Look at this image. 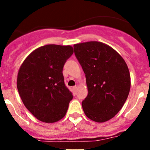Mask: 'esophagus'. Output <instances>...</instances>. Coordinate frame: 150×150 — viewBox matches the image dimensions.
I'll use <instances>...</instances> for the list:
<instances>
[{
  "instance_id": "34e87169",
  "label": "esophagus",
  "mask_w": 150,
  "mask_h": 150,
  "mask_svg": "<svg viewBox=\"0 0 150 150\" xmlns=\"http://www.w3.org/2000/svg\"><path fill=\"white\" fill-rule=\"evenodd\" d=\"M72 89H73V91H76V89H77V86H73V87H72Z\"/></svg>"
}]
</instances>
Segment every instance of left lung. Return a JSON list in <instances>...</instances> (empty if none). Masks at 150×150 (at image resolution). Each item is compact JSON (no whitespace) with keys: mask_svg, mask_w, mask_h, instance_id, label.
Wrapping results in <instances>:
<instances>
[{"mask_svg":"<svg viewBox=\"0 0 150 150\" xmlns=\"http://www.w3.org/2000/svg\"><path fill=\"white\" fill-rule=\"evenodd\" d=\"M73 47L88 91L82 102L85 115L95 122L107 121L117 114L128 98L131 88L128 66L115 50L102 42H86Z\"/></svg>","mask_w":150,"mask_h":150,"instance_id":"left-lung-1","label":"left lung"}]
</instances>
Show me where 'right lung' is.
<instances>
[{
	"label": "right lung",
	"mask_w": 150,
	"mask_h": 150,
	"mask_svg": "<svg viewBox=\"0 0 150 150\" xmlns=\"http://www.w3.org/2000/svg\"><path fill=\"white\" fill-rule=\"evenodd\" d=\"M73 54L71 46L49 44L34 50L20 66L17 89L26 108L44 122L62 119L73 98L66 87L63 67Z\"/></svg>",
	"instance_id": "1"
}]
</instances>
